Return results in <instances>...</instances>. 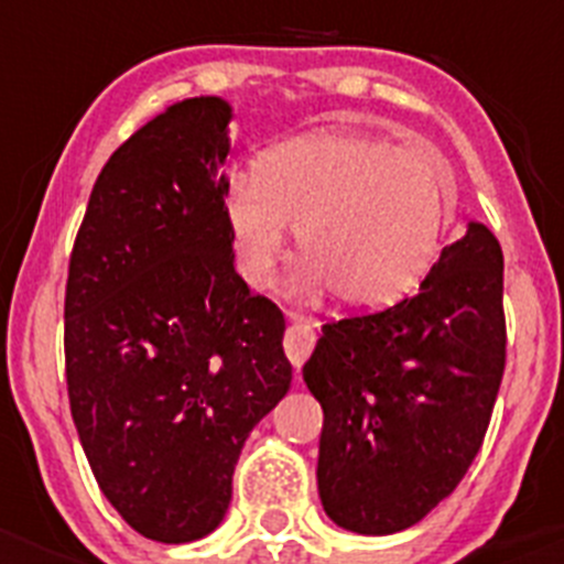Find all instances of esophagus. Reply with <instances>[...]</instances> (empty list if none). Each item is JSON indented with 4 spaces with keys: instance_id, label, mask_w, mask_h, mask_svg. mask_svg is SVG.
<instances>
[{
    "instance_id": "34e87169",
    "label": "esophagus",
    "mask_w": 564,
    "mask_h": 564,
    "mask_svg": "<svg viewBox=\"0 0 564 564\" xmlns=\"http://www.w3.org/2000/svg\"><path fill=\"white\" fill-rule=\"evenodd\" d=\"M289 316H292V324H289L286 335H283V351H286V357L292 360V366L300 368L305 360H308L311 351H314L316 333L314 327L305 324L297 314H289Z\"/></svg>"
}]
</instances>
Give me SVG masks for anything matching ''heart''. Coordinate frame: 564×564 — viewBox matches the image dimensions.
I'll return each instance as SVG.
<instances>
[{
	"label": "heart",
	"mask_w": 564,
	"mask_h": 564,
	"mask_svg": "<svg viewBox=\"0 0 564 564\" xmlns=\"http://www.w3.org/2000/svg\"><path fill=\"white\" fill-rule=\"evenodd\" d=\"M456 187L442 161L366 133H311L235 180L224 215L237 270L264 289L297 231V289H333L351 311H377L417 286L451 220Z\"/></svg>",
	"instance_id": "heart-1"
}]
</instances>
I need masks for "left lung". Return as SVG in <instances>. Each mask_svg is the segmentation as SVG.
Wrapping results in <instances>:
<instances>
[{"mask_svg":"<svg viewBox=\"0 0 564 564\" xmlns=\"http://www.w3.org/2000/svg\"><path fill=\"white\" fill-rule=\"evenodd\" d=\"M502 270L497 237L469 224L414 297L322 327L303 379L324 409L318 494L338 527L401 532L464 480L505 373Z\"/></svg>","mask_w":564,"mask_h":564,"instance_id":"8db88e82","label":"left lung"}]
</instances>
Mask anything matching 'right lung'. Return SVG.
Here are the masks:
<instances>
[{"instance_id": "obj_1", "label": "right lung", "mask_w": 564, "mask_h": 564, "mask_svg": "<svg viewBox=\"0 0 564 564\" xmlns=\"http://www.w3.org/2000/svg\"><path fill=\"white\" fill-rule=\"evenodd\" d=\"M220 98H191L113 150L73 242L65 373L100 491L158 543L224 521L253 425L292 384L281 308L237 275Z\"/></svg>"}]
</instances>
